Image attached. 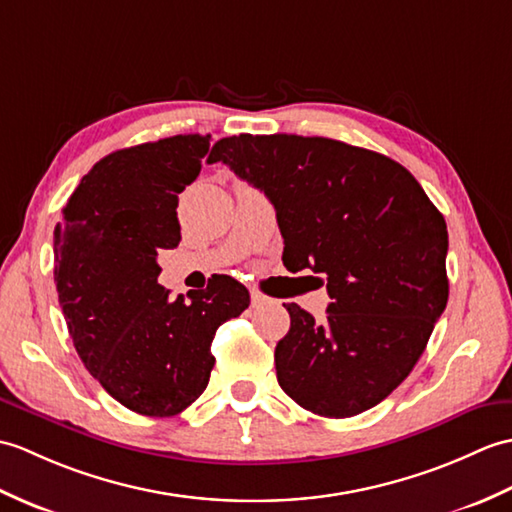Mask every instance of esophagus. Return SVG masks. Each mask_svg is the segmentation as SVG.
Returning a JSON list of instances; mask_svg holds the SVG:
<instances>
[{"label": "esophagus", "instance_id": "1", "mask_svg": "<svg viewBox=\"0 0 512 512\" xmlns=\"http://www.w3.org/2000/svg\"><path fill=\"white\" fill-rule=\"evenodd\" d=\"M267 302H269L267 295H263L260 291H252V306H263Z\"/></svg>", "mask_w": 512, "mask_h": 512}]
</instances>
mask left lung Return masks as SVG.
Returning <instances> with one entry per match:
<instances>
[{"instance_id": "left-lung-1", "label": "left lung", "mask_w": 512, "mask_h": 512, "mask_svg": "<svg viewBox=\"0 0 512 512\" xmlns=\"http://www.w3.org/2000/svg\"><path fill=\"white\" fill-rule=\"evenodd\" d=\"M208 162L227 164L274 203L289 271L326 278L324 322L285 304L280 388L326 418L381 403L447 306L445 217L399 162L339 140L241 133L214 144Z\"/></svg>"}]
</instances>
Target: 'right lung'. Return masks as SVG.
I'll return each instance as SVG.
<instances>
[{"mask_svg": "<svg viewBox=\"0 0 512 512\" xmlns=\"http://www.w3.org/2000/svg\"><path fill=\"white\" fill-rule=\"evenodd\" d=\"M210 135H173L102 157L54 227V282L89 374L142 416L184 412L206 390L217 328L249 306L234 278L173 300L160 249L181 241L179 192L197 179Z\"/></svg>", "mask_w": 512, "mask_h": 512, "instance_id": "right-lung-1", "label": "right lung"}]
</instances>
